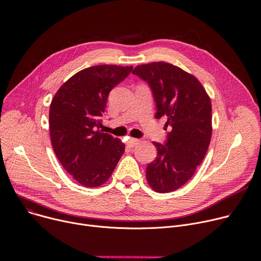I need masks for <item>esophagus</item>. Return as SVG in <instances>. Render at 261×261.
Wrapping results in <instances>:
<instances>
[{"instance_id": "34e87169", "label": "esophagus", "mask_w": 261, "mask_h": 261, "mask_svg": "<svg viewBox=\"0 0 261 261\" xmlns=\"http://www.w3.org/2000/svg\"><path fill=\"white\" fill-rule=\"evenodd\" d=\"M140 144V140H137V138H129V140L127 141V146L128 147H134V146H136V145H138Z\"/></svg>"}]
</instances>
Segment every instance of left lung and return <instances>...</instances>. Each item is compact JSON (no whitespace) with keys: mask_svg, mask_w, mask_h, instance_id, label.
<instances>
[{"mask_svg":"<svg viewBox=\"0 0 261 261\" xmlns=\"http://www.w3.org/2000/svg\"><path fill=\"white\" fill-rule=\"evenodd\" d=\"M133 74L152 89L156 118L167 117L165 145L153 143L158 156L146 170L149 186L159 193L173 192L194 175L212 136V105L203 86L181 68L166 62L138 65Z\"/></svg>","mask_w":261,"mask_h":261,"instance_id":"1","label":"left lung"}]
</instances>
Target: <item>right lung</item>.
I'll return each instance as SVG.
<instances>
[{
  "instance_id": "add662e5",
  "label": "right lung",
  "mask_w": 261,
  "mask_h": 261,
  "mask_svg": "<svg viewBox=\"0 0 261 261\" xmlns=\"http://www.w3.org/2000/svg\"><path fill=\"white\" fill-rule=\"evenodd\" d=\"M132 69L116 65L83 69L66 81L51 100L52 148L63 168L84 187L105 184L125 152L120 140L98 128L109 92Z\"/></svg>"
}]
</instances>
